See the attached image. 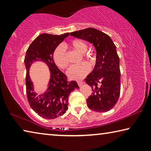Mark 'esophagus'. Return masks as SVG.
Returning <instances> with one entry per match:
<instances>
[{"mask_svg":"<svg viewBox=\"0 0 151 151\" xmlns=\"http://www.w3.org/2000/svg\"><path fill=\"white\" fill-rule=\"evenodd\" d=\"M77 83H78V85L79 86H81L82 85H83V84L84 83H83V82L82 81H77Z\"/></svg>","mask_w":151,"mask_h":151,"instance_id":"esophagus-1","label":"esophagus"}]
</instances>
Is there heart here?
<instances>
[{
	"mask_svg": "<svg viewBox=\"0 0 151 151\" xmlns=\"http://www.w3.org/2000/svg\"><path fill=\"white\" fill-rule=\"evenodd\" d=\"M69 46L73 50L77 51L79 53H83L81 55L84 60H91L92 59V55L91 53H85L87 49V45L80 39H73L70 40ZM53 60L58 68L65 70L68 68L69 63L66 57V51L63 47L58 46L53 52ZM90 71V66L85 63L79 64L77 65L71 66L68 70L67 75L68 77L73 80H81L87 75Z\"/></svg>",
	"mask_w": 151,
	"mask_h": 151,
	"instance_id": "b5f03b06",
	"label": "heart"
}]
</instances>
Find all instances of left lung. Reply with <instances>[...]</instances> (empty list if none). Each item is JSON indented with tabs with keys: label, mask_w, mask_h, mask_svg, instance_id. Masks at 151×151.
I'll use <instances>...</instances> for the list:
<instances>
[{
	"label": "left lung",
	"mask_w": 151,
	"mask_h": 151,
	"mask_svg": "<svg viewBox=\"0 0 151 151\" xmlns=\"http://www.w3.org/2000/svg\"><path fill=\"white\" fill-rule=\"evenodd\" d=\"M70 35L93 44L96 50V65L85 83L92 88L86 99L92 111L104 112L112 109L121 93V71L116 46L109 35L94 28L80 30Z\"/></svg>",
	"instance_id": "1"
}]
</instances>
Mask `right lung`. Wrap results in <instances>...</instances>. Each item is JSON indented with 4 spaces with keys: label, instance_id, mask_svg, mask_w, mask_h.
Returning <instances> with one entry per match:
<instances>
[{
    "label": "right lung",
    "instance_id": "obj_1",
    "mask_svg": "<svg viewBox=\"0 0 151 151\" xmlns=\"http://www.w3.org/2000/svg\"><path fill=\"white\" fill-rule=\"evenodd\" d=\"M68 35V32L60 35L46 33L40 35L30 45L24 57L28 101L33 111L44 119H54L65 113L68 109L70 93L79 88L76 81H67L66 76L58 69L53 60L55 48ZM38 60L47 63L51 72L47 91L39 96L33 92L34 89L28 73L31 64Z\"/></svg>",
    "mask_w": 151,
    "mask_h": 151
}]
</instances>
